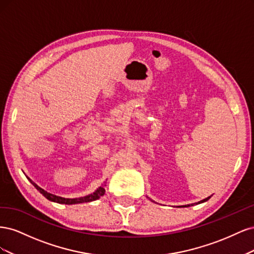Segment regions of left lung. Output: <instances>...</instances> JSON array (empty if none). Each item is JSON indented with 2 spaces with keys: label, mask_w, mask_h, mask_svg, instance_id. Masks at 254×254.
Wrapping results in <instances>:
<instances>
[{
  "label": "left lung",
  "mask_w": 254,
  "mask_h": 254,
  "mask_svg": "<svg viewBox=\"0 0 254 254\" xmlns=\"http://www.w3.org/2000/svg\"><path fill=\"white\" fill-rule=\"evenodd\" d=\"M210 198H211V196H210V197H207V198H205V199H203V200H201V201H199L198 203H201V202H204V201H206V200H209ZM188 206H190V204H189Z\"/></svg>",
  "instance_id": "1"
}]
</instances>
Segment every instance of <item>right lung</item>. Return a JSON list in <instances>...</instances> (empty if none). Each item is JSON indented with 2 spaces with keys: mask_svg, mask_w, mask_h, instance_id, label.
Wrapping results in <instances>:
<instances>
[{
  "mask_svg": "<svg viewBox=\"0 0 254 254\" xmlns=\"http://www.w3.org/2000/svg\"><path fill=\"white\" fill-rule=\"evenodd\" d=\"M29 181L32 182L33 186L40 191V193L47 198L49 199V200L51 201H54V202H57V203H64V204H75V203H82V202H90V201H93V200H96V199H98L99 197H102L104 194H105V188L104 186L103 187H99L93 194H90L88 196H84V197H80V198H73V199H70V198H63V197H59V196H56V195H53L51 193H48L47 190H44L43 189L39 188L37 186V184L35 182H33L32 180L29 179Z\"/></svg>",
  "mask_w": 254,
  "mask_h": 254,
  "instance_id": "right-lung-1",
  "label": "right lung"
}]
</instances>
